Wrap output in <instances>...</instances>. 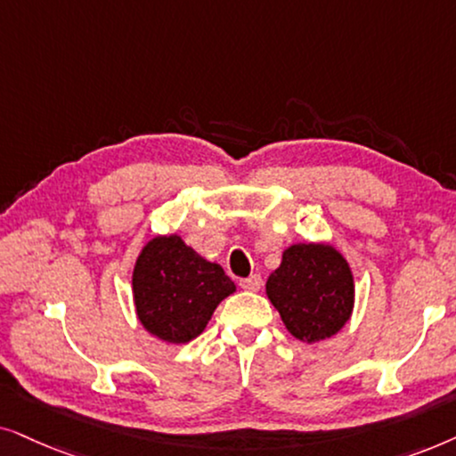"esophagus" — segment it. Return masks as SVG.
I'll return each instance as SVG.
<instances>
[{
  "instance_id": "esophagus-1",
  "label": "esophagus",
  "mask_w": 456,
  "mask_h": 456,
  "mask_svg": "<svg viewBox=\"0 0 456 456\" xmlns=\"http://www.w3.org/2000/svg\"><path fill=\"white\" fill-rule=\"evenodd\" d=\"M240 285H241V288H244L246 291H258L260 285H263V279H260V275H250V277L241 279Z\"/></svg>"
}]
</instances>
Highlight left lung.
Listing matches in <instances>:
<instances>
[{"instance_id": "1", "label": "left lung", "mask_w": 456, "mask_h": 456, "mask_svg": "<svg viewBox=\"0 0 456 456\" xmlns=\"http://www.w3.org/2000/svg\"><path fill=\"white\" fill-rule=\"evenodd\" d=\"M266 298L291 336L317 344L350 321L354 277L348 260L331 244H291L266 279Z\"/></svg>"}]
</instances>
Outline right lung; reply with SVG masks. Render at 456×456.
<instances>
[{"mask_svg":"<svg viewBox=\"0 0 456 456\" xmlns=\"http://www.w3.org/2000/svg\"><path fill=\"white\" fill-rule=\"evenodd\" d=\"M131 288L139 323L167 344L198 338L216 306L238 289L221 265L200 256L177 233L156 235L142 248Z\"/></svg>","mask_w":456,"mask_h":456,"instance_id":"add662e5","label":"right lung"}]
</instances>
